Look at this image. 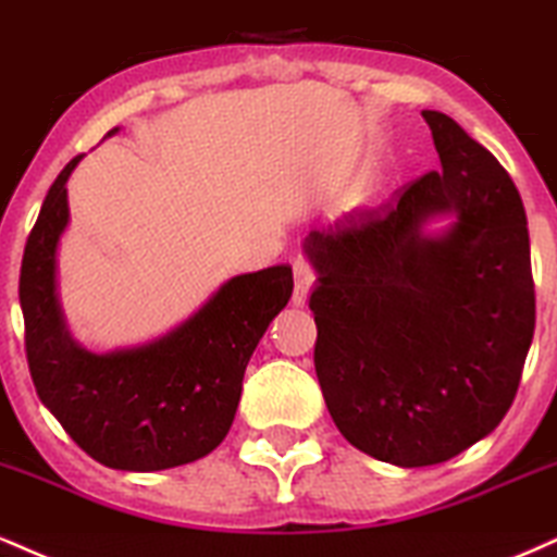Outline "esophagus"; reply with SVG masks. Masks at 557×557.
<instances>
[{"label": "esophagus", "mask_w": 557, "mask_h": 557, "mask_svg": "<svg viewBox=\"0 0 557 557\" xmlns=\"http://www.w3.org/2000/svg\"><path fill=\"white\" fill-rule=\"evenodd\" d=\"M312 281H315V268L310 265L307 258H297L294 260V297L292 302L297 307L307 305V297L312 292Z\"/></svg>", "instance_id": "34e87169"}]
</instances>
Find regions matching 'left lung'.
Segmentation results:
<instances>
[{"instance_id":"obj_1","label":"left lung","mask_w":557,"mask_h":557,"mask_svg":"<svg viewBox=\"0 0 557 557\" xmlns=\"http://www.w3.org/2000/svg\"><path fill=\"white\" fill-rule=\"evenodd\" d=\"M441 172L394 208L312 228L315 372L351 446L394 467H433L511 409L534 336L524 202L506 169L450 116L422 111ZM450 214L437 233L430 220Z\"/></svg>"}]
</instances>
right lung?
Returning a JSON list of instances; mask_svg holds the SVG:
<instances>
[{
	"instance_id": "1",
	"label": "right lung",
	"mask_w": 557,
	"mask_h": 557,
	"mask_svg": "<svg viewBox=\"0 0 557 557\" xmlns=\"http://www.w3.org/2000/svg\"><path fill=\"white\" fill-rule=\"evenodd\" d=\"M120 127L111 129V135ZM75 156L49 187L20 268L25 351L36 394L90 459L122 472H161L211 454L237 414L242 377L271 320L289 302V265L224 281L153 342L88 351L59 299V242L70 226Z\"/></svg>"
}]
</instances>
